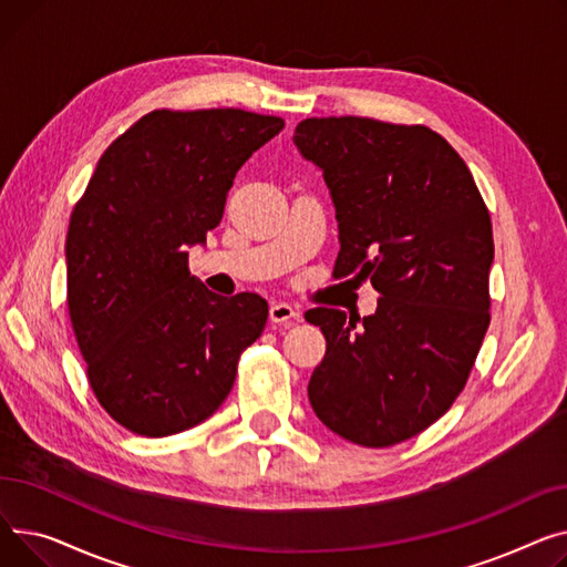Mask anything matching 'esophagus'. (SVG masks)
Returning a JSON list of instances; mask_svg holds the SVG:
<instances>
[{
  "mask_svg": "<svg viewBox=\"0 0 567 567\" xmlns=\"http://www.w3.org/2000/svg\"><path fill=\"white\" fill-rule=\"evenodd\" d=\"M270 320L272 322H277V324H288V322H295V320H299V311L292 307V305H288V302H272V307H270Z\"/></svg>",
  "mask_w": 567,
  "mask_h": 567,
  "instance_id": "esophagus-1",
  "label": "esophagus"
}]
</instances>
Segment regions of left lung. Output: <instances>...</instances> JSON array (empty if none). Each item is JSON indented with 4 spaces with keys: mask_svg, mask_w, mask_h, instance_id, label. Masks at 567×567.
<instances>
[{
    "mask_svg": "<svg viewBox=\"0 0 567 567\" xmlns=\"http://www.w3.org/2000/svg\"><path fill=\"white\" fill-rule=\"evenodd\" d=\"M295 146L337 208L334 277L371 279L378 311L318 307L327 350L309 382L318 419L359 446L401 444L449 412L489 324L492 221L467 164L425 125L307 118Z\"/></svg>",
    "mask_w": 567,
    "mask_h": 567,
    "instance_id": "obj_1",
    "label": "left lung"
}]
</instances>
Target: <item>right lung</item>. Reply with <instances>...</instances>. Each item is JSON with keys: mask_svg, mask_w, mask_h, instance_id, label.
Returning a JSON list of instances; mask_svg holds the SVG:
<instances>
[{"mask_svg": "<svg viewBox=\"0 0 567 567\" xmlns=\"http://www.w3.org/2000/svg\"><path fill=\"white\" fill-rule=\"evenodd\" d=\"M284 130L245 110H155L97 159L65 236L69 313L103 410L144 437L217 412L268 322L254 292L221 297L187 268L240 166Z\"/></svg>", "mask_w": 567, "mask_h": 567, "instance_id": "right-lung-1", "label": "right lung"}]
</instances>
